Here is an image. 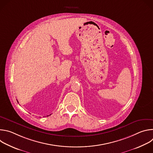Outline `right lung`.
Masks as SVG:
<instances>
[{
  "label": "right lung",
  "mask_w": 153,
  "mask_h": 153,
  "mask_svg": "<svg viewBox=\"0 0 153 153\" xmlns=\"http://www.w3.org/2000/svg\"><path fill=\"white\" fill-rule=\"evenodd\" d=\"M50 115H51V114H50Z\"/></svg>",
  "instance_id": "1"
}]
</instances>
